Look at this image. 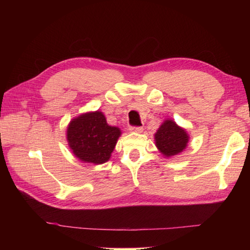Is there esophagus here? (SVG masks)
<instances>
[{"label":"esophagus","mask_w":250,"mask_h":250,"mask_svg":"<svg viewBox=\"0 0 250 250\" xmlns=\"http://www.w3.org/2000/svg\"><path fill=\"white\" fill-rule=\"evenodd\" d=\"M131 132H142L143 128L142 126H130Z\"/></svg>","instance_id":"esophagus-1"}]
</instances>
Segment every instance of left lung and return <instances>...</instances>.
Listing matches in <instances>:
<instances>
[{
    "label": "left lung",
    "mask_w": 250,
    "mask_h": 250,
    "mask_svg": "<svg viewBox=\"0 0 250 250\" xmlns=\"http://www.w3.org/2000/svg\"><path fill=\"white\" fill-rule=\"evenodd\" d=\"M188 142V135L174 121L167 120L155 133V143L158 149L166 156L179 154Z\"/></svg>",
    "instance_id": "obj_1"
}]
</instances>
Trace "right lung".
I'll use <instances>...</instances> for the list:
<instances>
[{
  "mask_svg": "<svg viewBox=\"0 0 250 250\" xmlns=\"http://www.w3.org/2000/svg\"><path fill=\"white\" fill-rule=\"evenodd\" d=\"M120 129L107 124L103 112L84 113L70 122L67 140L79 160L101 164L110 159L115 149Z\"/></svg>",
  "mask_w": 250,
  "mask_h": 250,
  "instance_id": "obj_1",
  "label": "right lung"
}]
</instances>
